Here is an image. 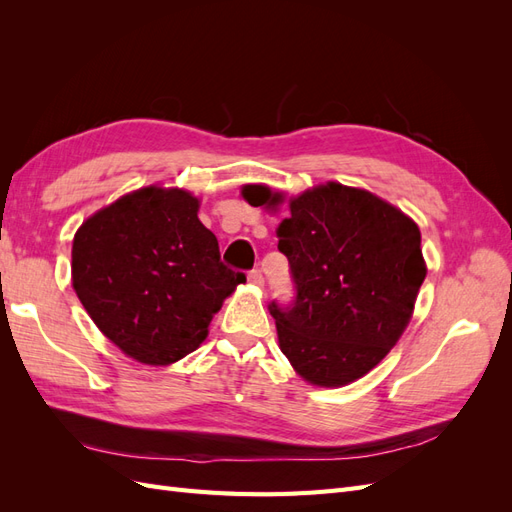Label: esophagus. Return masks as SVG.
Wrapping results in <instances>:
<instances>
[{"label": "esophagus", "mask_w": 512, "mask_h": 512, "mask_svg": "<svg viewBox=\"0 0 512 512\" xmlns=\"http://www.w3.org/2000/svg\"><path fill=\"white\" fill-rule=\"evenodd\" d=\"M247 280H250L254 286H262V284H265V277H262V271H260V269H252L250 275H247Z\"/></svg>", "instance_id": "obj_1"}]
</instances>
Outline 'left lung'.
I'll list each match as a JSON object with an SVG mask.
<instances>
[{"label":"left lung","instance_id":"8db88e82","mask_svg":"<svg viewBox=\"0 0 512 512\" xmlns=\"http://www.w3.org/2000/svg\"><path fill=\"white\" fill-rule=\"evenodd\" d=\"M252 207L282 196L245 185ZM277 250L290 265L294 301H273L280 348L301 378L344 386L374 369L408 327L427 269L421 230L386 200L342 183L290 198Z\"/></svg>","mask_w":512,"mask_h":512}]
</instances>
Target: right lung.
<instances>
[{"mask_svg": "<svg viewBox=\"0 0 512 512\" xmlns=\"http://www.w3.org/2000/svg\"><path fill=\"white\" fill-rule=\"evenodd\" d=\"M245 275L228 269L198 198L149 185L91 215L72 243V286L96 327L132 359L194 352Z\"/></svg>", "mask_w": 512, "mask_h": 512, "instance_id": "right-lung-1", "label": "right lung"}]
</instances>
